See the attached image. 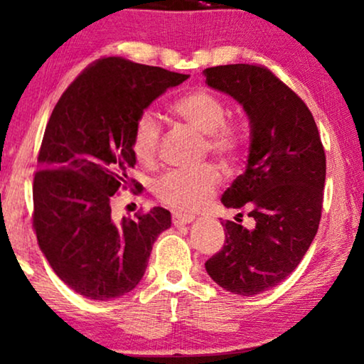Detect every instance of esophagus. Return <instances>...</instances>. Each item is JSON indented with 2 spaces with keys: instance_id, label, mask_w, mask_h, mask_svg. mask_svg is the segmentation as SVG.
Instances as JSON below:
<instances>
[{
  "instance_id": "34e87169",
  "label": "esophagus",
  "mask_w": 364,
  "mask_h": 364,
  "mask_svg": "<svg viewBox=\"0 0 364 364\" xmlns=\"http://www.w3.org/2000/svg\"><path fill=\"white\" fill-rule=\"evenodd\" d=\"M193 220H196V217L188 215V213H182V212H173L172 213V222H173V225H177V227L187 225V223H191Z\"/></svg>"
}]
</instances>
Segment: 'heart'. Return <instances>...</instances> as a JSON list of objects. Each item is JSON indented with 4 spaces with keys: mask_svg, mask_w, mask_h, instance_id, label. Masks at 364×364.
Instances as JSON below:
<instances>
[{
    "mask_svg": "<svg viewBox=\"0 0 364 364\" xmlns=\"http://www.w3.org/2000/svg\"><path fill=\"white\" fill-rule=\"evenodd\" d=\"M171 111L207 136L212 154L230 162L240 151V132L225 122L227 107L220 99L207 91H192L177 97ZM161 126L152 112H142L132 129V152L139 162L151 164L157 157ZM220 183V173L213 166L176 168L159 178L156 193L164 203L178 210H197L205 205Z\"/></svg>",
    "mask_w": 364,
    "mask_h": 364,
    "instance_id": "1",
    "label": "heart"
}]
</instances>
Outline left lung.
I'll return each instance as SVG.
<instances>
[{"mask_svg": "<svg viewBox=\"0 0 364 364\" xmlns=\"http://www.w3.org/2000/svg\"><path fill=\"white\" fill-rule=\"evenodd\" d=\"M208 87L235 99L250 124L245 172L222 196L255 227L223 220L225 245L205 263L217 285L252 296L282 283L310 248L321 218L326 157L306 104L267 68L227 64L203 71ZM242 222V220H240Z\"/></svg>", "mask_w": 364, "mask_h": 364, "instance_id": "obj_1", "label": "left lung"}]
</instances>
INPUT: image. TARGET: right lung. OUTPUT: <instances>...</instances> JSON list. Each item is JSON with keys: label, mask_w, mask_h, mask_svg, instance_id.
<instances>
[{"label": "right lung", "mask_w": 364, "mask_h": 364, "mask_svg": "<svg viewBox=\"0 0 364 364\" xmlns=\"http://www.w3.org/2000/svg\"><path fill=\"white\" fill-rule=\"evenodd\" d=\"M188 74L104 58L59 99L39 149L33 183L38 245L54 273L79 295L106 301L134 290L152 245L171 228V212L154 207L116 222L111 198L129 186L136 164V119Z\"/></svg>", "instance_id": "right-lung-1"}]
</instances>
